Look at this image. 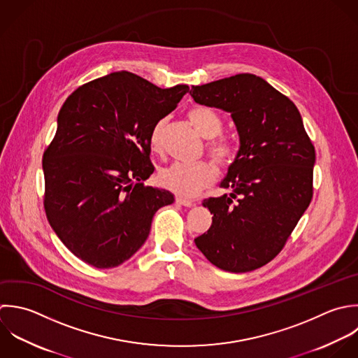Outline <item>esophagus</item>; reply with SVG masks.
I'll return each mask as SVG.
<instances>
[{
    "label": "esophagus",
    "mask_w": 358,
    "mask_h": 358,
    "mask_svg": "<svg viewBox=\"0 0 358 358\" xmlns=\"http://www.w3.org/2000/svg\"><path fill=\"white\" fill-rule=\"evenodd\" d=\"M176 202H177L178 205H182V206H187V208L194 206V201L187 199V198H182V196H177V198H176Z\"/></svg>",
    "instance_id": "34e87169"
}]
</instances>
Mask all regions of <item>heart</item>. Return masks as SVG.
<instances>
[{
  "mask_svg": "<svg viewBox=\"0 0 358 358\" xmlns=\"http://www.w3.org/2000/svg\"><path fill=\"white\" fill-rule=\"evenodd\" d=\"M187 115L199 135L209 139L206 148L216 164L223 170L230 169L238 157V148L231 139L217 136L223 129V118L220 114L208 106H194L188 110ZM164 124L166 121L160 120L150 131L149 145L153 152L162 149ZM216 174L215 164L208 160L196 163H173L159 173V182L163 188L180 196H194L213 184Z\"/></svg>",
  "mask_w": 358,
  "mask_h": 358,
  "instance_id": "b5f03b06",
  "label": "heart"
}]
</instances>
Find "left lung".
Segmentation results:
<instances>
[{
    "label": "left lung",
    "mask_w": 358,
    "mask_h": 358,
    "mask_svg": "<svg viewBox=\"0 0 358 358\" xmlns=\"http://www.w3.org/2000/svg\"><path fill=\"white\" fill-rule=\"evenodd\" d=\"M189 94L230 113L240 136L238 157L220 184L230 192L203 201L212 226L195 244L215 266L251 272L283 250L310 206L314 145L296 104L257 75L192 86Z\"/></svg>",
    "instance_id": "obj_1"
}]
</instances>
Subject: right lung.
I'll list each match as a JSON object with an SVG mask.
<instances>
[{
	"label": "right lung",
	"mask_w": 358,
	"mask_h": 358,
	"mask_svg": "<svg viewBox=\"0 0 358 358\" xmlns=\"http://www.w3.org/2000/svg\"><path fill=\"white\" fill-rule=\"evenodd\" d=\"M188 90L121 71L79 86L62 104L43 155L44 210L83 262L99 269L124 264L146 241L155 213L174 202L171 192L142 181L155 171L153 125Z\"/></svg>",
	"instance_id": "add662e5"
}]
</instances>
